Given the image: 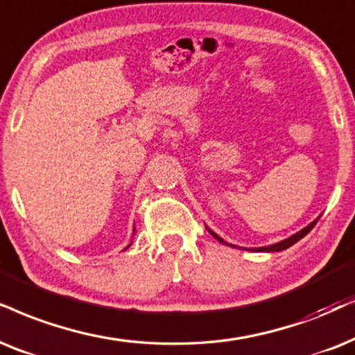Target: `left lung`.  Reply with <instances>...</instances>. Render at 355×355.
Instances as JSON below:
<instances>
[{"instance_id":"8db88e82","label":"left lung","mask_w":355,"mask_h":355,"mask_svg":"<svg viewBox=\"0 0 355 355\" xmlns=\"http://www.w3.org/2000/svg\"><path fill=\"white\" fill-rule=\"evenodd\" d=\"M318 219H320V218H316L315 221H313V223H309L306 227H303V230H302V231H298L297 234L290 236L288 239H284V241L277 242V244H272V245H266V248H255V249H249V250H254V252H280V250H285V249H288V248H291V245L295 244V242H298L300 239H303V237L306 236L308 232L313 230V227H315V224L318 223ZM208 231L211 232V234H213V237H216V239H218L219 242H223V244L230 245V244H227L226 241L221 239V237H219V236L216 234V232H213V231H211L209 227H208ZM231 245H232V244H231ZM232 248H236V245H232Z\"/></svg>"}]
</instances>
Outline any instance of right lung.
Instances as JSON below:
<instances>
[{
	"label": "right lung",
	"mask_w": 355,
	"mask_h": 355,
	"mask_svg": "<svg viewBox=\"0 0 355 355\" xmlns=\"http://www.w3.org/2000/svg\"><path fill=\"white\" fill-rule=\"evenodd\" d=\"M129 245H131V244H129ZM129 245H128V248H129ZM128 248H125V249H128Z\"/></svg>",
	"instance_id": "obj_1"
}]
</instances>
